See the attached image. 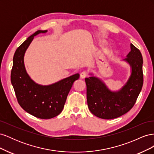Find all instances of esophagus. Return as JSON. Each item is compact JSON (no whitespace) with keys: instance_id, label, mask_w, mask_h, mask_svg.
Here are the masks:
<instances>
[{"instance_id":"1","label":"esophagus","mask_w":154,"mask_h":154,"mask_svg":"<svg viewBox=\"0 0 154 154\" xmlns=\"http://www.w3.org/2000/svg\"><path fill=\"white\" fill-rule=\"evenodd\" d=\"M87 74L85 71H83L81 74H80V77L82 79H85L87 77Z\"/></svg>"}]
</instances>
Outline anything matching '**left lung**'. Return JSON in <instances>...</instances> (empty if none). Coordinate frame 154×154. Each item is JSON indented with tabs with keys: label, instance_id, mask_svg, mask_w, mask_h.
<instances>
[{
	"label": "left lung",
	"instance_id": "1",
	"mask_svg": "<svg viewBox=\"0 0 154 154\" xmlns=\"http://www.w3.org/2000/svg\"><path fill=\"white\" fill-rule=\"evenodd\" d=\"M131 51L122 61L130 67V74L122 87L112 91L102 79L89 72L85 78L87 105L97 118L111 119L118 118L131 109L136 103L143 84V57L137 48L130 44Z\"/></svg>",
	"mask_w": 154,
	"mask_h": 154
}]
</instances>
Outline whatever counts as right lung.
Returning <instances> with one entry per match:
<instances>
[{"label": "right lung", "mask_w": 154, "mask_h": 154, "mask_svg": "<svg viewBox=\"0 0 154 154\" xmlns=\"http://www.w3.org/2000/svg\"><path fill=\"white\" fill-rule=\"evenodd\" d=\"M48 30H38L27 38L14 54L11 82L18 103L27 112L40 119H51L62 112L74 83L80 78L75 74L47 85L36 83L27 74L24 55L34 37Z\"/></svg>", "instance_id": "right-lung-1"}]
</instances>
